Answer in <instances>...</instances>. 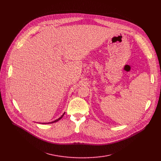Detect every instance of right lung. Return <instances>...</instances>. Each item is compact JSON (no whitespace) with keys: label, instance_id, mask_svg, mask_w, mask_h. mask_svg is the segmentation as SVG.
<instances>
[{"label":"right lung","instance_id":"obj_1","mask_svg":"<svg viewBox=\"0 0 161 161\" xmlns=\"http://www.w3.org/2000/svg\"><path fill=\"white\" fill-rule=\"evenodd\" d=\"M64 114H65V113H64L62 114V116H61L60 118H58V119H57V120H54V121H53V122H48V123H41V124H52V123H54V122H58V120H60V119H61L63 117V116L64 115Z\"/></svg>","mask_w":161,"mask_h":161}]
</instances>
